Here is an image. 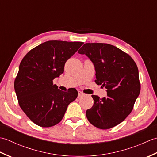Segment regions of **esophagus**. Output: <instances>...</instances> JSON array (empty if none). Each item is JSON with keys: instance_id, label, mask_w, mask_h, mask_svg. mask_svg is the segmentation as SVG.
<instances>
[{"instance_id": "34e87169", "label": "esophagus", "mask_w": 157, "mask_h": 157, "mask_svg": "<svg viewBox=\"0 0 157 157\" xmlns=\"http://www.w3.org/2000/svg\"><path fill=\"white\" fill-rule=\"evenodd\" d=\"M84 93L83 92H82L81 91H79L78 92V98H79V97H82V96H84Z\"/></svg>"}]
</instances>
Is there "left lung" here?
I'll use <instances>...</instances> for the list:
<instances>
[{"label": "left lung", "mask_w": 157, "mask_h": 157, "mask_svg": "<svg viewBox=\"0 0 157 157\" xmlns=\"http://www.w3.org/2000/svg\"><path fill=\"white\" fill-rule=\"evenodd\" d=\"M78 53L86 55L92 62L95 82L107 92V96L102 98L92 95L94 105L86 111L87 119L99 129L113 128L130 114L140 94L138 67L127 53L105 43H86Z\"/></svg>", "instance_id": "1"}]
</instances>
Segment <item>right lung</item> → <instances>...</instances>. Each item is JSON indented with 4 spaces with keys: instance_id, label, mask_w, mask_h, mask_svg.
Wrapping results in <instances>:
<instances>
[{
    "instance_id": "add662e5",
    "label": "right lung",
    "mask_w": 157,
    "mask_h": 157,
    "mask_svg": "<svg viewBox=\"0 0 157 157\" xmlns=\"http://www.w3.org/2000/svg\"><path fill=\"white\" fill-rule=\"evenodd\" d=\"M83 44L47 41L32 49L22 59L14 88L20 107L35 124L43 128L56 125L78 96L75 88L63 92L52 81L63 73L66 61Z\"/></svg>"
}]
</instances>
